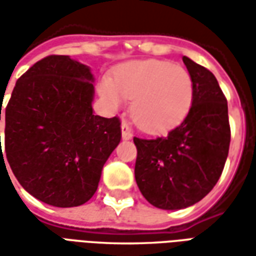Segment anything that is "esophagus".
<instances>
[{"label": "esophagus", "instance_id": "34e87169", "mask_svg": "<svg viewBox=\"0 0 256 256\" xmlns=\"http://www.w3.org/2000/svg\"><path fill=\"white\" fill-rule=\"evenodd\" d=\"M133 137V134H132V130L128 128V124L126 122L122 123V138L123 140H130Z\"/></svg>", "mask_w": 256, "mask_h": 256}]
</instances>
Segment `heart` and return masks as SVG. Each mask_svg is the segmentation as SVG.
I'll return each mask as SVG.
<instances>
[{
  "mask_svg": "<svg viewBox=\"0 0 256 256\" xmlns=\"http://www.w3.org/2000/svg\"><path fill=\"white\" fill-rule=\"evenodd\" d=\"M100 93L111 106L133 100L130 115L146 133H164L188 115L193 101V80L184 67L160 60L122 66L114 80H102Z\"/></svg>",
  "mask_w": 256,
  "mask_h": 256,
  "instance_id": "heart-1",
  "label": "heart"
}]
</instances>
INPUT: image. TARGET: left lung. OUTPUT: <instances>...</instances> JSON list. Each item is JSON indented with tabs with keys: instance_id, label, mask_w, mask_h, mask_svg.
I'll return each instance as SVG.
<instances>
[{
	"instance_id": "1",
	"label": "left lung",
	"mask_w": 256,
	"mask_h": 256,
	"mask_svg": "<svg viewBox=\"0 0 256 256\" xmlns=\"http://www.w3.org/2000/svg\"><path fill=\"white\" fill-rule=\"evenodd\" d=\"M193 80V101L181 124L166 137H134L136 182L158 208L198 203L218 182L230 144L228 101L214 74L184 56Z\"/></svg>"
}]
</instances>
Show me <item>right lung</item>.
<instances>
[{
    "label": "right lung",
    "instance_id": "add662e5",
    "mask_svg": "<svg viewBox=\"0 0 256 256\" xmlns=\"http://www.w3.org/2000/svg\"><path fill=\"white\" fill-rule=\"evenodd\" d=\"M90 80L84 64L46 56L18 79L5 108L1 159L27 192L54 207H76L94 194L122 138L119 118L93 114Z\"/></svg>",
    "mask_w": 256,
    "mask_h": 256
}]
</instances>
